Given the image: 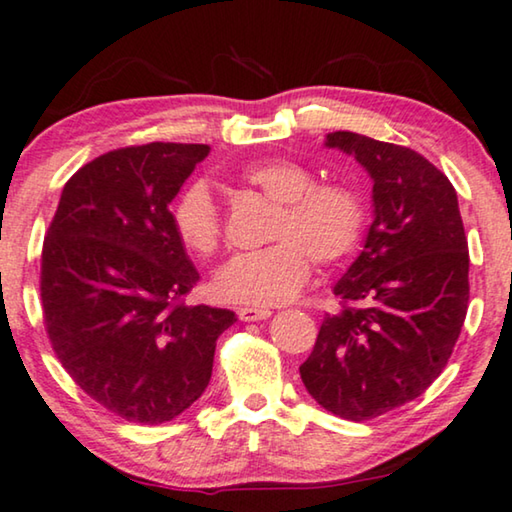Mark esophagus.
Instances as JSON below:
<instances>
[{"instance_id":"esophagus-1","label":"esophagus","mask_w":512,"mask_h":512,"mask_svg":"<svg viewBox=\"0 0 512 512\" xmlns=\"http://www.w3.org/2000/svg\"><path fill=\"white\" fill-rule=\"evenodd\" d=\"M240 321H263V318L272 316L270 309H258V307H240L238 309Z\"/></svg>"}]
</instances>
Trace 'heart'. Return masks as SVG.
<instances>
[{
  "mask_svg": "<svg viewBox=\"0 0 512 512\" xmlns=\"http://www.w3.org/2000/svg\"><path fill=\"white\" fill-rule=\"evenodd\" d=\"M242 180L272 203V244L242 251L214 274V291L228 302L251 307L284 305L311 274V258L321 268L342 265L360 247L367 226V205L342 182H314L307 166L293 159H265L242 170ZM173 231L196 256H212L224 240L219 205L205 182L184 187L170 205Z\"/></svg>",
  "mask_w": 512,
  "mask_h": 512,
  "instance_id": "heart-1",
  "label": "heart"
}]
</instances>
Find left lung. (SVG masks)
Returning <instances> with one entry per match:
<instances>
[{"label":"left lung","mask_w":512,"mask_h":512,"mask_svg":"<svg viewBox=\"0 0 512 512\" xmlns=\"http://www.w3.org/2000/svg\"><path fill=\"white\" fill-rule=\"evenodd\" d=\"M374 180V224L337 281L302 383L353 422L420 397L448 365L469 309V242L455 187L422 154L353 131L328 133Z\"/></svg>","instance_id":"obj_1"}]
</instances>
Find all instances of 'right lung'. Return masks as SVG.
Masks as SVG:
<instances>
[{
    "instance_id": "right-lung-1",
    "label": "right lung",
    "mask_w": 512,
    "mask_h": 512,
    "mask_svg": "<svg viewBox=\"0 0 512 512\" xmlns=\"http://www.w3.org/2000/svg\"><path fill=\"white\" fill-rule=\"evenodd\" d=\"M210 145L106 152L64 184L41 251L50 346L85 395L115 416L161 425L203 395L231 309L187 305L198 272L170 201Z\"/></svg>"
}]
</instances>
